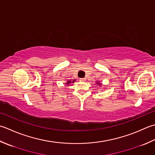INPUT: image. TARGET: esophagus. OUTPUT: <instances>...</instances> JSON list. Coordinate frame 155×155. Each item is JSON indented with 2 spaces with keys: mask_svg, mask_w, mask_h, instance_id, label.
Segmentation results:
<instances>
[{
  "mask_svg": "<svg viewBox=\"0 0 155 155\" xmlns=\"http://www.w3.org/2000/svg\"><path fill=\"white\" fill-rule=\"evenodd\" d=\"M80 81L82 82H84V81H86V79L85 78H80Z\"/></svg>",
  "mask_w": 155,
  "mask_h": 155,
  "instance_id": "1",
  "label": "esophagus"
}]
</instances>
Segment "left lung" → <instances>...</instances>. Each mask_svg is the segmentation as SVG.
Here are the masks:
<instances>
[{"mask_svg": "<svg viewBox=\"0 0 155 155\" xmlns=\"http://www.w3.org/2000/svg\"><path fill=\"white\" fill-rule=\"evenodd\" d=\"M96 84H98V85L99 86V87H101V86H102V84L100 83V82H99V81H96Z\"/></svg>", "mask_w": 155, "mask_h": 155, "instance_id": "obj_1", "label": "left lung"}]
</instances>
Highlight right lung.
Instances as JSON below:
<instances>
[{"label": "right lung", "mask_w": 155, "mask_h": 155, "mask_svg": "<svg viewBox=\"0 0 155 155\" xmlns=\"http://www.w3.org/2000/svg\"><path fill=\"white\" fill-rule=\"evenodd\" d=\"M75 81H76L75 79H74V80H73V81H71V80H70V81H68L67 82H66V83L65 84H67V85H68V84H69L70 83H74V82H75Z\"/></svg>", "instance_id": "add662e5"}]
</instances>
